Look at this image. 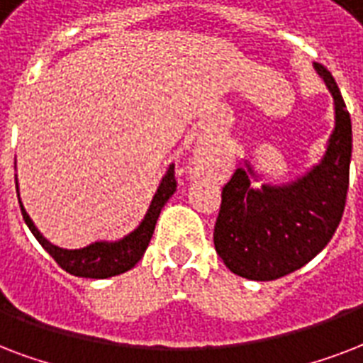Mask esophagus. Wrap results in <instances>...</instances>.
Instances as JSON below:
<instances>
[{"label": "esophagus", "instance_id": "esophagus-1", "mask_svg": "<svg viewBox=\"0 0 363 363\" xmlns=\"http://www.w3.org/2000/svg\"><path fill=\"white\" fill-rule=\"evenodd\" d=\"M208 151L206 150H201L196 151L195 159H193V162H191V172L193 174H201L204 172V168L208 167Z\"/></svg>", "mask_w": 363, "mask_h": 363}]
</instances>
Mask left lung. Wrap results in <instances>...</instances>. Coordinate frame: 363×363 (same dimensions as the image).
I'll return each mask as SVG.
<instances>
[{
  "label": "left lung",
  "instance_id": "8db88e82",
  "mask_svg": "<svg viewBox=\"0 0 363 363\" xmlns=\"http://www.w3.org/2000/svg\"><path fill=\"white\" fill-rule=\"evenodd\" d=\"M314 69L333 96L335 126L324 157L288 184L254 187L257 174L246 159L221 191L213 246L225 267L248 280H277L316 257L345 212L352 157V125L333 75Z\"/></svg>",
  "mask_w": 363,
  "mask_h": 363
}]
</instances>
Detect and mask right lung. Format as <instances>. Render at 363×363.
Masks as SVG:
<instances>
[{"mask_svg":"<svg viewBox=\"0 0 363 363\" xmlns=\"http://www.w3.org/2000/svg\"><path fill=\"white\" fill-rule=\"evenodd\" d=\"M16 182V195H18V202H21L22 218L26 221V225L30 227V231L38 242L43 246L52 259L69 274L81 278H109L123 274V272L130 271L132 267L136 265L138 261L142 259V255L145 254V250L150 246V240L155 231V223L159 220L162 206L167 204L168 199L176 193V178H174V164H170L167 174L162 176L161 184L157 187L155 195L151 199V204L147 208V212L143 216V220L140 221V225L125 235L119 240H96V242L89 244L85 248L67 250L60 248L56 244L49 242L47 238L41 235L32 218L28 216L26 208L21 201V193H18V179L15 176Z\"/></svg>","mask_w":363,"mask_h":363,"instance_id":"obj_1","label":"right lung"}]
</instances>
